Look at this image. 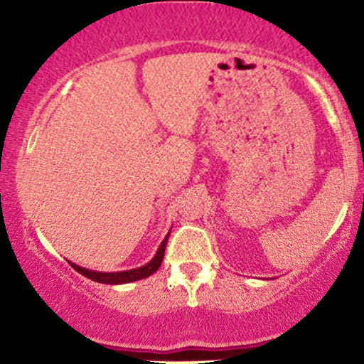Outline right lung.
<instances>
[{"instance_id": "add662e5", "label": "right lung", "mask_w": 364, "mask_h": 364, "mask_svg": "<svg viewBox=\"0 0 364 364\" xmlns=\"http://www.w3.org/2000/svg\"><path fill=\"white\" fill-rule=\"evenodd\" d=\"M167 238L162 242V245L159 247V250L156 253V257L152 258V262H149L147 265H144L141 268H136V270H127V272H116V273H102V272H91L86 270V268H81L77 265L71 263V267L74 270L81 273L89 280H94L97 283H109V285H119V283H129V282H136V280H142V278L151 277L154 272L159 270L161 263L164 260V253H166V245H167Z\"/></svg>"}]
</instances>
